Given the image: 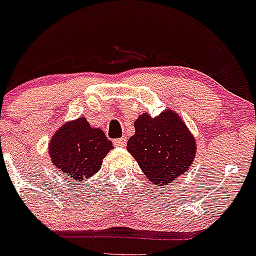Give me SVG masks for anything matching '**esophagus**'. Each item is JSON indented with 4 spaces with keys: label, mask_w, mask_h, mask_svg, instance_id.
Returning <instances> with one entry per match:
<instances>
[{
    "label": "esophagus",
    "mask_w": 256,
    "mask_h": 256,
    "mask_svg": "<svg viewBox=\"0 0 256 256\" xmlns=\"http://www.w3.org/2000/svg\"><path fill=\"white\" fill-rule=\"evenodd\" d=\"M126 144V137H122V138H118V140H114V144L118 147H124Z\"/></svg>",
    "instance_id": "1"
}]
</instances>
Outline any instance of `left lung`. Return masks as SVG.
<instances>
[{
	"instance_id": "left-lung-1",
	"label": "left lung",
	"mask_w": 256,
	"mask_h": 256,
	"mask_svg": "<svg viewBox=\"0 0 256 256\" xmlns=\"http://www.w3.org/2000/svg\"><path fill=\"white\" fill-rule=\"evenodd\" d=\"M136 132L126 150L154 185L164 186L186 174L196 158L194 136L174 110L157 116L144 112L134 122Z\"/></svg>"
}]
</instances>
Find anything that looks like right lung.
Masks as SVG:
<instances>
[{"label":"right lung","instance_id":"obj_1","mask_svg":"<svg viewBox=\"0 0 256 256\" xmlns=\"http://www.w3.org/2000/svg\"><path fill=\"white\" fill-rule=\"evenodd\" d=\"M110 150L112 140L82 116L62 124L56 130L49 140L48 154L58 172L77 184L100 170Z\"/></svg>","mask_w":256,"mask_h":256}]
</instances>
